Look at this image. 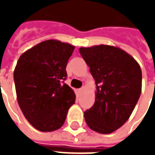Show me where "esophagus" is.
<instances>
[{"label": "esophagus", "mask_w": 155, "mask_h": 155, "mask_svg": "<svg viewBox=\"0 0 155 155\" xmlns=\"http://www.w3.org/2000/svg\"><path fill=\"white\" fill-rule=\"evenodd\" d=\"M83 89H84V88H83V87L81 88V89H79V91H83Z\"/></svg>", "instance_id": "1"}]
</instances>
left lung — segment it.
<instances>
[{
    "instance_id": "obj_1",
    "label": "left lung",
    "mask_w": 155,
    "mask_h": 155,
    "mask_svg": "<svg viewBox=\"0 0 155 155\" xmlns=\"http://www.w3.org/2000/svg\"><path fill=\"white\" fill-rule=\"evenodd\" d=\"M96 84L95 101L84 111L91 130L110 134L129 120L141 94L140 64L122 49L107 45L81 47Z\"/></svg>"
}]
</instances>
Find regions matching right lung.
Returning <instances> with one entry per match:
<instances>
[{
    "label": "right lung",
    "mask_w": 155,
    "mask_h": 155,
    "mask_svg": "<svg viewBox=\"0 0 155 155\" xmlns=\"http://www.w3.org/2000/svg\"><path fill=\"white\" fill-rule=\"evenodd\" d=\"M74 50L56 40L42 41L20 56L14 71L16 97L25 119L42 132L59 130L75 101L64 84L68 60Z\"/></svg>",
    "instance_id": "1"
}]
</instances>
